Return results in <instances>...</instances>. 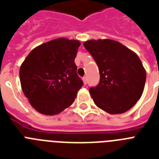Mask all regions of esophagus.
<instances>
[{
	"label": "esophagus",
	"mask_w": 159,
	"mask_h": 159,
	"mask_svg": "<svg viewBox=\"0 0 159 159\" xmlns=\"http://www.w3.org/2000/svg\"><path fill=\"white\" fill-rule=\"evenodd\" d=\"M82 81H83V83L86 85V83H87V78H86V77H82Z\"/></svg>",
	"instance_id": "1"
}]
</instances>
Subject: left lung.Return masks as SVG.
I'll list each match as a JSON object with an SVG mask.
<instances>
[{"instance_id": "obj_1", "label": "left lung", "mask_w": 159, "mask_h": 159, "mask_svg": "<svg viewBox=\"0 0 159 159\" xmlns=\"http://www.w3.org/2000/svg\"><path fill=\"white\" fill-rule=\"evenodd\" d=\"M99 68L97 86L90 88L94 103L110 114L126 112L141 97L146 71L134 51L110 39L89 40L83 43Z\"/></svg>"}]
</instances>
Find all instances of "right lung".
Returning a JSON list of instances; mask_svg holds the SVG:
<instances>
[{
  "instance_id": "1",
  "label": "right lung",
  "mask_w": 159,
  "mask_h": 159,
  "mask_svg": "<svg viewBox=\"0 0 159 159\" xmlns=\"http://www.w3.org/2000/svg\"><path fill=\"white\" fill-rule=\"evenodd\" d=\"M81 42L56 38L35 47L22 63V90L37 112L59 114L73 104L83 85L74 59Z\"/></svg>"
}]
</instances>
